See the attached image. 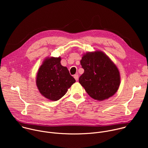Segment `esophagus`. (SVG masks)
Listing matches in <instances>:
<instances>
[{
	"instance_id": "esophagus-1",
	"label": "esophagus",
	"mask_w": 148,
	"mask_h": 148,
	"mask_svg": "<svg viewBox=\"0 0 148 148\" xmlns=\"http://www.w3.org/2000/svg\"><path fill=\"white\" fill-rule=\"evenodd\" d=\"M74 78H75V79L76 81H78V74H75V75H74Z\"/></svg>"
}]
</instances>
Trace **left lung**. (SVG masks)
<instances>
[{
    "label": "left lung",
    "instance_id": "obj_1",
    "mask_svg": "<svg viewBox=\"0 0 148 148\" xmlns=\"http://www.w3.org/2000/svg\"><path fill=\"white\" fill-rule=\"evenodd\" d=\"M80 62L84 72L79 82L92 98L103 101L116 92L120 86V73L106 54L100 50L87 52L82 55Z\"/></svg>",
    "mask_w": 148,
    "mask_h": 148
}]
</instances>
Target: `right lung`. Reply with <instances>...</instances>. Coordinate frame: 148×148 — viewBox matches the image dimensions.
<instances>
[{"instance_id": "1", "label": "right lung", "mask_w": 148, "mask_h": 148, "mask_svg": "<svg viewBox=\"0 0 148 148\" xmlns=\"http://www.w3.org/2000/svg\"><path fill=\"white\" fill-rule=\"evenodd\" d=\"M61 57H47L36 75V83L40 93L52 101L62 98L75 82L67 68L61 64Z\"/></svg>"}]
</instances>
